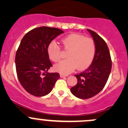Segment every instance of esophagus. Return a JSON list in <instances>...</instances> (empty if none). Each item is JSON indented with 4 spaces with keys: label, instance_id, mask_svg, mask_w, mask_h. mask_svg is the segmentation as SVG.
I'll list each match as a JSON object with an SVG mask.
<instances>
[{
    "label": "esophagus",
    "instance_id": "1",
    "mask_svg": "<svg viewBox=\"0 0 128 128\" xmlns=\"http://www.w3.org/2000/svg\"><path fill=\"white\" fill-rule=\"evenodd\" d=\"M66 75H64L63 74H60V77H61V78H62V77H66Z\"/></svg>",
    "mask_w": 128,
    "mask_h": 128
}]
</instances>
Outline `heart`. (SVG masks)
Wrapping results in <instances>:
<instances>
[{"instance_id": "1", "label": "heart", "mask_w": 128, "mask_h": 128, "mask_svg": "<svg viewBox=\"0 0 128 128\" xmlns=\"http://www.w3.org/2000/svg\"><path fill=\"white\" fill-rule=\"evenodd\" d=\"M61 44L66 51H68V59L54 66V70L67 74L74 70L84 69L92 62L95 54V44L94 40L79 34H71L61 40ZM50 59L57 62L61 58L60 48L55 41H51L47 48Z\"/></svg>"}]
</instances>
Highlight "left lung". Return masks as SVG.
<instances>
[{
	"instance_id": "1",
	"label": "left lung",
	"mask_w": 128,
	"mask_h": 128,
	"mask_svg": "<svg viewBox=\"0 0 128 128\" xmlns=\"http://www.w3.org/2000/svg\"><path fill=\"white\" fill-rule=\"evenodd\" d=\"M95 44V54L91 65L85 71L75 75L77 83L70 88L76 97L87 99L98 94L106 84L112 70V59L108 46L96 33L87 29Z\"/></svg>"
}]
</instances>
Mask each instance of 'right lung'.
<instances>
[{"label":"right lung","instance_id":"right-lung-1","mask_svg":"<svg viewBox=\"0 0 128 128\" xmlns=\"http://www.w3.org/2000/svg\"><path fill=\"white\" fill-rule=\"evenodd\" d=\"M61 33L64 32L58 28L41 26L28 32L20 42L15 55L16 74L20 84L31 95H48L60 78L59 73L48 72L52 65L47 48Z\"/></svg>","mask_w":128,"mask_h":128}]
</instances>
